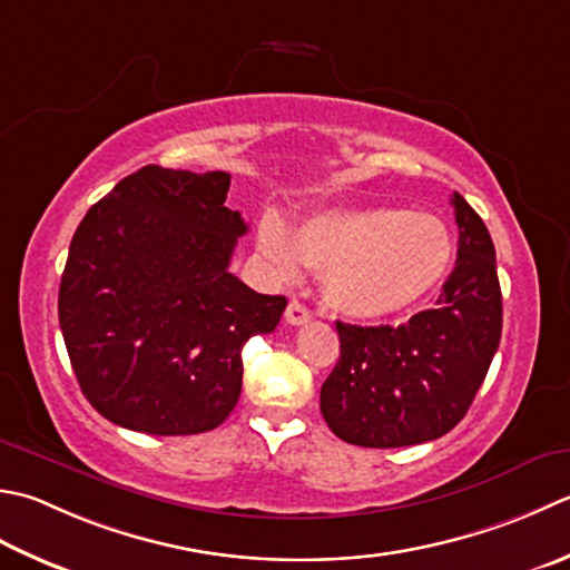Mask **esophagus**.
Masks as SVG:
<instances>
[{
	"mask_svg": "<svg viewBox=\"0 0 570 570\" xmlns=\"http://www.w3.org/2000/svg\"><path fill=\"white\" fill-rule=\"evenodd\" d=\"M311 321V311L301 304V301H292V304L286 306V323H292V326H304V323Z\"/></svg>",
	"mask_w": 570,
	"mask_h": 570,
	"instance_id": "34e87169",
	"label": "esophagus"
}]
</instances>
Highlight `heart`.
Here are the masks:
<instances>
[{"mask_svg":"<svg viewBox=\"0 0 570 570\" xmlns=\"http://www.w3.org/2000/svg\"><path fill=\"white\" fill-rule=\"evenodd\" d=\"M259 249L282 278H296L304 264L323 272L326 304L358 321L415 306L452 262L444 222L400 207L326 209L306 217L294 234L269 215L259 225Z\"/></svg>","mask_w":570,"mask_h":570,"instance_id":"obj_1","label":"heart"}]
</instances>
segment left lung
<instances>
[{"label":"left lung","mask_w":570,"mask_h":570,"mask_svg":"<svg viewBox=\"0 0 570 570\" xmlns=\"http://www.w3.org/2000/svg\"><path fill=\"white\" fill-rule=\"evenodd\" d=\"M452 207L460 242L438 306L403 326L336 323L341 358L321 387V415L343 442L387 450L438 440L484 383L501 338L497 254L460 193Z\"/></svg>","instance_id":"8db88e82"}]
</instances>
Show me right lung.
Returning <instances> with one entry per match:
<instances>
[{"label":"right lung","instance_id":"1","mask_svg":"<svg viewBox=\"0 0 570 570\" xmlns=\"http://www.w3.org/2000/svg\"><path fill=\"white\" fill-rule=\"evenodd\" d=\"M229 175L145 165L78 225L59 288L71 367L100 415L145 434H199L242 393V345L272 333L284 296L229 272L239 212Z\"/></svg>","mask_w":570,"mask_h":570}]
</instances>
